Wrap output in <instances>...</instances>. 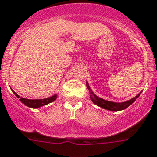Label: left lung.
Segmentation results:
<instances>
[{
	"label": "left lung",
	"instance_id": "obj_1",
	"mask_svg": "<svg viewBox=\"0 0 157 157\" xmlns=\"http://www.w3.org/2000/svg\"><path fill=\"white\" fill-rule=\"evenodd\" d=\"M86 86L88 89L89 92H90V97L91 101L93 102L94 104L97 105L98 107H102L103 109L108 110V111H112V112H118V111H122L129 107L132 103H134V101L136 100L137 98H139V96L141 94L142 91L139 94H138L135 97L130 98L129 100L121 102V103H117V102H112V101H108L106 99H103L102 98H99L94 93L91 88L89 86L88 81H86Z\"/></svg>",
	"mask_w": 157,
	"mask_h": 157
}]
</instances>
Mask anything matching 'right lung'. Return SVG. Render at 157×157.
Wrapping results in <instances>:
<instances>
[{"label": "right lung", "mask_w": 157, "mask_h": 157, "mask_svg": "<svg viewBox=\"0 0 157 157\" xmlns=\"http://www.w3.org/2000/svg\"><path fill=\"white\" fill-rule=\"evenodd\" d=\"M11 89V88H10ZM11 90L14 94V95L17 97L18 98H19L21 103H23V104L26 105L27 107H31V108H39V107H41L45 105H47L49 103L54 102L57 98H58V94H55L54 95L51 96V97H49V98H43V99H28V98H22L20 96L18 95V94H16L13 90L11 89Z\"/></svg>", "instance_id": "obj_1"}]
</instances>
